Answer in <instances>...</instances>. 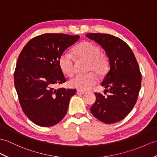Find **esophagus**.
<instances>
[{
	"label": "esophagus",
	"instance_id": "obj_1",
	"mask_svg": "<svg viewBox=\"0 0 157 157\" xmlns=\"http://www.w3.org/2000/svg\"><path fill=\"white\" fill-rule=\"evenodd\" d=\"M77 94H86V92H84V91L78 90V91H77Z\"/></svg>",
	"mask_w": 157,
	"mask_h": 157
}]
</instances>
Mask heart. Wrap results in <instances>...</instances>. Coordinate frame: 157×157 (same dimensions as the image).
<instances>
[{"label":"heart","mask_w":157,"mask_h":157,"mask_svg":"<svg viewBox=\"0 0 157 157\" xmlns=\"http://www.w3.org/2000/svg\"><path fill=\"white\" fill-rule=\"evenodd\" d=\"M73 53L79 59L88 61L87 70L94 71L101 75L106 70L107 60L101 54L99 47L90 42L85 41L76 46L73 50ZM61 70L67 76L73 75L74 73V59L70 53L65 52L59 59ZM98 78L94 73L90 72L84 75H78L70 79V86L73 88L80 91L88 90L95 86Z\"/></svg>","instance_id":"heart-1"}]
</instances>
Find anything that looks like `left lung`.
<instances>
[{
  "label": "left lung",
  "mask_w": 157,
  "mask_h": 157,
  "mask_svg": "<svg viewBox=\"0 0 157 157\" xmlns=\"http://www.w3.org/2000/svg\"><path fill=\"white\" fill-rule=\"evenodd\" d=\"M86 37L101 45L109 61V71L101 86L110 95L105 98L96 93L91 112L105 124L117 122L129 114L137 101L142 79L138 64L130 47L120 38L102 33H88Z\"/></svg>",
  "instance_id": "obj_1"
}]
</instances>
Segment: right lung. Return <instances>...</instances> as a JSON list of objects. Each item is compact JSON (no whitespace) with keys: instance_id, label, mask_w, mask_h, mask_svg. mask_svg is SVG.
Returning <instances> with one entry per match:
<instances>
[{"instance_id":"obj_1","label":"right lung","mask_w":157,"mask_h":157,"mask_svg":"<svg viewBox=\"0 0 157 157\" xmlns=\"http://www.w3.org/2000/svg\"><path fill=\"white\" fill-rule=\"evenodd\" d=\"M79 35L46 33L29 41L19 55L14 82L23 112L35 124L56 125L64 118L75 89H55L65 82L59 59Z\"/></svg>"}]
</instances>
